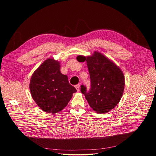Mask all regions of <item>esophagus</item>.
Returning a JSON list of instances; mask_svg holds the SVG:
<instances>
[{
	"label": "esophagus",
	"instance_id": "34e87169",
	"mask_svg": "<svg viewBox=\"0 0 156 156\" xmlns=\"http://www.w3.org/2000/svg\"><path fill=\"white\" fill-rule=\"evenodd\" d=\"M75 87H76V89L78 91H80V84H77V85H75Z\"/></svg>",
	"mask_w": 156,
	"mask_h": 156
}]
</instances>
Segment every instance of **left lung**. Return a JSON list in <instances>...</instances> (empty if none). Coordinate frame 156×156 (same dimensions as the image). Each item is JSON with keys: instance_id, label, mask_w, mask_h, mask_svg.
<instances>
[{"instance_id": "left-lung-1", "label": "left lung", "mask_w": 156, "mask_h": 156, "mask_svg": "<svg viewBox=\"0 0 156 156\" xmlns=\"http://www.w3.org/2000/svg\"><path fill=\"white\" fill-rule=\"evenodd\" d=\"M81 62L82 56L76 57ZM86 60L91 79V89L81 85V92L94 111L98 113L110 112L119 102L122 96L125 80L123 73L113 62L98 52Z\"/></svg>"}]
</instances>
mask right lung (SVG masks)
Listing matches in <instances>:
<instances>
[{"label":"right lung","mask_w":156,"mask_h":156,"mask_svg":"<svg viewBox=\"0 0 156 156\" xmlns=\"http://www.w3.org/2000/svg\"><path fill=\"white\" fill-rule=\"evenodd\" d=\"M31 95L45 112L57 113L67 106L77 91L67 75L60 72L59 62L48 58L34 71L30 82Z\"/></svg>","instance_id":"1"}]
</instances>
